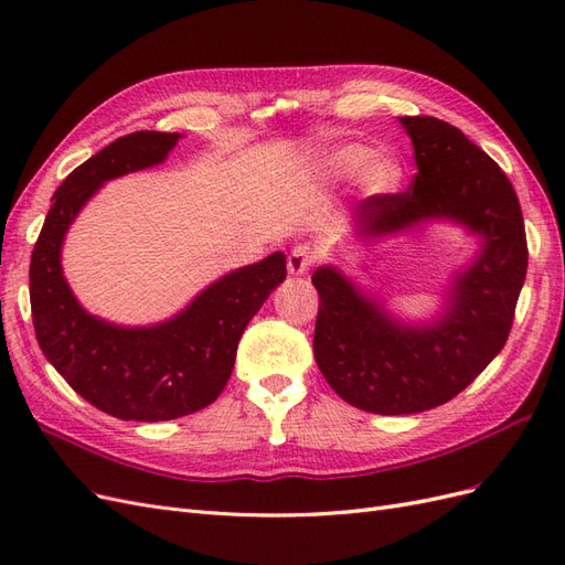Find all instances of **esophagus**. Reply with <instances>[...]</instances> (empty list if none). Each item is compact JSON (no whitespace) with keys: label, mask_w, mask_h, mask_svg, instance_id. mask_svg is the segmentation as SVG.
<instances>
[{"label":"esophagus","mask_w":565,"mask_h":565,"mask_svg":"<svg viewBox=\"0 0 565 565\" xmlns=\"http://www.w3.org/2000/svg\"><path fill=\"white\" fill-rule=\"evenodd\" d=\"M313 264H316V252L309 245H299L287 256V268H289V273H295V276L306 273Z\"/></svg>","instance_id":"34e87169"}]
</instances>
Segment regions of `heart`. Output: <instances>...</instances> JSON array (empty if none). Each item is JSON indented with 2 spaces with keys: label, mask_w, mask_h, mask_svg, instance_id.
<instances>
[{
  "label": "heart",
  "mask_w": 565,
  "mask_h": 565,
  "mask_svg": "<svg viewBox=\"0 0 565 565\" xmlns=\"http://www.w3.org/2000/svg\"><path fill=\"white\" fill-rule=\"evenodd\" d=\"M372 158H374V150L367 146L332 148L320 158L318 177L322 181H347L361 174L367 166L369 169L363 174V183L372 195H386V193L398 191V185L403 181V164L391 156H382L377 160Z\"/></svg>",
  "instance_id": "b5f03b06"
}]
</instances>
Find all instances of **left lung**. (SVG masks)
I'll return each instance as SVG.
<instances>
[{
    "instance_id": "left-lung-1",
    "label": "left lung",
    "mask_w": 565,
    "mask_h": 565,
    "mask_svg": "<svg viewBox=\"0 0 565 565\" xmlns=\"http://www.w3.org/2000/svg\"><path fill=\"white\" fill-rule=\"evenodd\" d=\"M417 174L403 193L358 204L363 235H391L446 216L483 235V249L455 280L431 328L386 320L332 266L311 282L320 295L313 353L337 396L377 415H413L452 401L507 344L525 280L527 243L514 185L488 152L438 117H401Z\"/></svg>"
}]
</instances>
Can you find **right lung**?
<instances>
[{
    "mask_svg": "<svg viewBox=\"0 0 565 565\" xmlns=\"http://www.w3.org/2000/svg\"><path fill=\"white\" fill-rule=\"evenodd\" d=\"M179 134L134 131L73 169L54 193L30 259L32 324L46 361L84 401L117 419L167 422L212 405L231 380L237 341L287 276L285 254L228 273L174 320L115 328L89 316L61 268L73 218L104 181L167 158Z\"/></svg>",
    "mask_w": 565,
    "mask_h": 565,
    "instance_id": "obj_1",
    "label": "right lung"
}]
</instances>
